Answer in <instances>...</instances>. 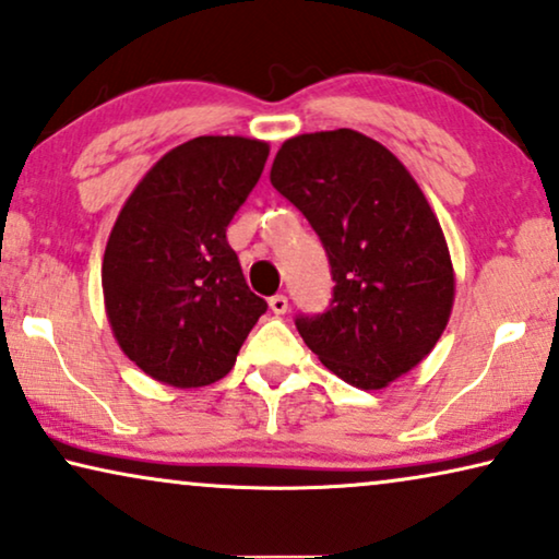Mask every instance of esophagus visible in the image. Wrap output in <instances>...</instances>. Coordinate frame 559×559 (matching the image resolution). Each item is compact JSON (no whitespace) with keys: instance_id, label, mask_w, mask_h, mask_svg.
Returning a JSON list of instances; mask_svg holds the SVG:
<instances>
[{"instance_id":"obj_1","label":"esophagus","mask_w":559,"mask_h":559,"mask_svg":"<svg viewBox=\"0 0 559 559\" xmlns=\"http://www.w3.org/2000/svg\"><path fill=\"white\" fill-rule=\"evenodd\" d=\"M269 306H271V311L276 313V317H283V313L288 311V298L283 294H276V296L269 298Z\"/></svg>"}]
</instances>
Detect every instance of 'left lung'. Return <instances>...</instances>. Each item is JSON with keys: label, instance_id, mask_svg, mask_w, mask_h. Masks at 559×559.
Wrapping results in <instances>:
<instances>
[{"label": "left lung", "instance_id": "obj_1", "mask_svg": "<svg viewBox=\"0 0 559 559\" xmlns=\"http://www.w3.org/2000/svg\"><path fill=\"white\" fill-rule=\"evenodd\" d=\"M271 185L332 265V304L298 313V334L344 382L388 388L430 355L453 309L451 253L426 194L390 148L352 129L283 141Z\"/></svg>", "mask_w": 559, "mask_h": 559}]
</instances>
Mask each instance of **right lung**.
<instances>
[{"instance_id": "1", "label": "right lung", "mask_w": 559, "mask_h": 559, "mask_svg": "<svg viewBox=\"0 0 559 559\" xmlns=\"http://www.w3.org/2000/svg\"><path fill=\"white\" fill-rule=\"evenodd\" d=\"M246 136H198L162 156L116 217L104 253L106 313L139 369L171 388L230 372L269 304L248 288L227 225L269 159Z\"/></svg>"}]
</instances>
